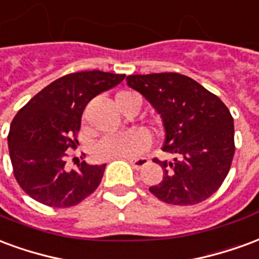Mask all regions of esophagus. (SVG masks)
Returning <instances> with one entry per match:
<instances>
[{"label":"esophagus","instance_id":"esophagus-1","mask_svg":"<svg viewBox=\"0 0 259 259\" xmlns=\"http://www.w3.org/2000/svg\"><path fill=\"white\" fill-rule=\"evenodd\" d=\"M130 163H131V165L135 169H141L142 167H145V165L149 163V160H148V158H145V157L131 158V160H130Z\"/></svg>","mask_w":259,"mask_h":259}]
</instances>
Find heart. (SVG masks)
<instances>
[{
	"instance_id": "b5f03b06",
	"label": "heart",
	"mask_w": 259,
	"mask_h": 259,
	"mask_svg": "<svg viewBox=\"0 0 259 259\" xmlns=\"http://www.w3.org/2000/svg\"><path fill=\"white\" fill-rule=\"evenodd\" d=\"M138 98L135 94L121 92L117 95V106L122 109V105L130 99ZM150 137L143 130H131V131L107 135L95 143L92 154L99 161L109 160H127L138 157L150 146Z\"/></svg>"
}]
</instances>
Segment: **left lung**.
<instances>
[{
    "label": "left lung",
    "instance_id": "obj_1",
    "mask_svg": "<svg viewBox=\"0 0 259 259\" xmlns=\"http://www.w3.org/2000/svg\"><path fill=\"white\" fill-rule=\"evenodd\" d=\"M127 84L161 114L163 150L172 161H153L163 179L150 186L158 200L174 205L201 203L220 189L235 154V125L229 109L197 81L179 73L132 74Z\"/></svg>",
    "mask_w": 259,
    "mask_h": 259
}]
</instances>
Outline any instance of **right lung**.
<instances>
[{
  "label": "right lung",
  "instance_id": "obj_1",
  "mask_svg": "<svg viewBox=\"0 0 259 259\" xmlns=\"http://www.w3.org/2000/svg\"><path fill=\"white\" fill-rule=\"evenodd\" d=\"M125 74L99 70L60 77L24 105L11 122L9 157L19 186L31 199L54 208L81 203L99 186L106 164L67 171L77 148L82 111L96 95L118 85Z\"/></svg>",
  "mask_w": 259,
  "mask_h": 259
}]
</instances>
